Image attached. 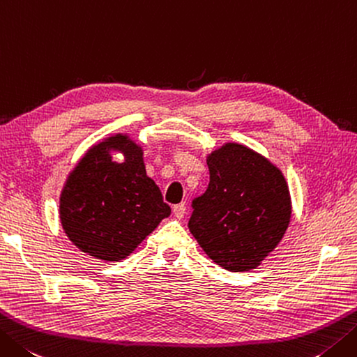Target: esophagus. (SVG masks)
I'll use <instances>...</instances> for the list:
<instances>
[{"label":"esophagus","mask_w":357,"mask_h":357,"mask_svg":"<svg viewBox=\"0 0 357 357\" xmlns=\"http://www.w3.org/2000/svg\"><path fill=\"white\" fill-rule=\"evenodd\" d=\"M173 215L176 216V218H183V216L185 215V206L184 204H174L173 206Z\"/></svg>","instance_id":"1"}]
</instances>
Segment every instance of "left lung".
<instances>
[{
	"instance_id": "obj_1",
	"label": "left lung",
	"mask_w": 357,
	"mask_h": 357,
	"mask_svg": "<svg viewBox=\"0 0 357 357\" xmlns=\"http://www.w3.org/2000/svg\"><path fill=\"white\" fill-rule=\"evenodd\" d=\"M211 183L192 201L188 229L221 268L254 269L283 238L291 198L282 172L240 144L207 158Z\"/></svg>"
}]
</instances>
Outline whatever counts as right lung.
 <instances>
[{
    "mask_svg": "<svg viewBox=\"0 0 357 357\" xmlns=\"http://www.w3.org/2000/svg\"><path fill=\"white\" fill-rule=\"evenodd\" d=\"M111 149L124 153L122 165L110 160ZM170 212L159 187L146 176L141 149L121 135L83 156L60 198V220L68 238L105 261L130 255Z\"/></svg>",
    "mask_w": 357,
    "mask_h": 357,
    "instance_id": "obj_1",
    "label": "right lung"
}]
</instances>
